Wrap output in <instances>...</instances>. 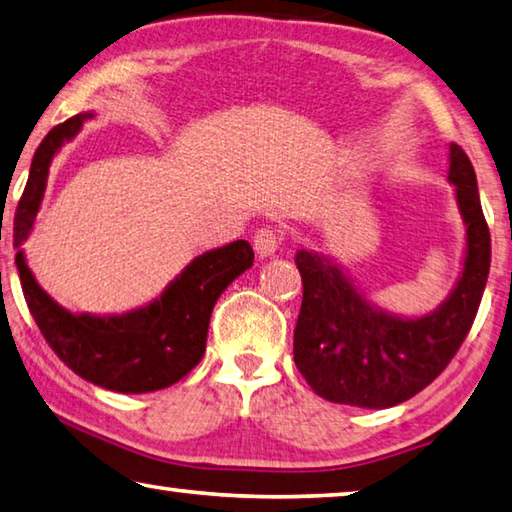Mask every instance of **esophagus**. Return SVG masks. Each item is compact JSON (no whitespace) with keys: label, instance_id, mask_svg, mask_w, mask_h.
I'll return each mask as SVG.
<instances>
[{"label":"esophagus","instance_id":"1","mask_svg":"<svg viewBox=\"0 0 512 512\" xmlns=\"http://www.w3.org/2000/svg\"><path fill=\"white\" fill-rule=\"evenodd\" d=\"M281 245V236L274 229L265 227L254 233V249L261 258H270L276 254V249Z\"/></svg>","mask_w":512,"mask_h":512}]
</instances>
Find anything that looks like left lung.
<instances>
[{
	"instance_id": "1",
	"label": "left lung",
	"mask_w": 512,
	"mask_h": 512,
	"mask_svg": "<svg viewBox=\"0 0 512 512\" xmlns=\"http://www.w3.org/2000/svg\"><path fill=\"white\" fill-rule=\"evenodd\" d=\"M447 182L465 224V249L459 279L432 312L405 317L384 310L333 256L297 251L303 303L294 362L317 396L362 409L396 407L438 378L459 351L486 290L490 231L477 175L456 143H450Z\"/></svg>"
}]
</instances>
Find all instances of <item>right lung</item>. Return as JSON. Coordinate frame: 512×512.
<instances>
[{"instance_id":"right-lung-1","label":"right lung","mask_w":512,"mask_h":512,"mask_svg":"<svg viewBox=\"0 0 512 512\" xmlns=\"http://www.w3.org/2000/svg\"><path fill=\"white\" fill-rule=\"evenodd\" d=\"M94 112H80L53 128L35 152L29 182L15 215V265L24 299L56 355L80 378L119 393L166 389L200 364L215 301L254 265L247 240L195 256L159 297L121 315L62 308L40 288L26 265L24 242L35 227L53 155L83 130Z\"/></svg>"}]
</instances>
